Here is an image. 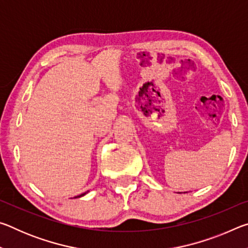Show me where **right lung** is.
Returning <instances> with one entry per match:
<instances>
[{"label": "right lung", "mask_w": 248, "mask_h": 248, "mask_svg": "<svg viewBox=\"0 0 248 248\" xmlns=\"http://www.w3.org/2000/svg\"><path fill=\"white\" fill-rule=\"evenodd\" d=\"M84 195H85V194H82V195H79V196H77V197H75V198H79V197H82Z\"/></svg>", "instance_id": "add662e5"}]
</instances>
